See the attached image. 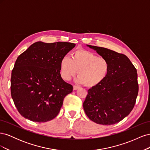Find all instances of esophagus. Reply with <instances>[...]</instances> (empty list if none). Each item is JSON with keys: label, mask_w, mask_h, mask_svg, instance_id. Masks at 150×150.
Wrapping results in <instances>:
<instances>
[{"label": "esophagus", "mask_w": 150, "mask_h": 150, "mask_svg": "<svg viewBox=\"0 0 150 150\" xmlns=\"http://www.w3.org/2000/svg\"><path fill=\"white\" fill-rule=\"evenodd\" d=\"M79 89V86H73V89L74 90H77V89Z\"/></svg>", "instance_id": "obj_1"}]
</instances>
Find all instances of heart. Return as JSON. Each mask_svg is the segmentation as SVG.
Here are the masks:
<instances>
[{"label":"heart","mask_w":150,"mask_h":150,"mask_svg":"<svg viewBox=\"0 0 150 150\" xmlns=\"http://www.w3.org/2000/svg\"><path fill=\"white\" fill-rule=\"evenodd\" d=\"M110 71V63L107 58L84 49L76 50L70 59L64 57L60 62V74L63 79L69 81L78 72L77 81L88 88L103 83Z\"/></svg>","instance_id":"b5f03b06"}]
</instances>
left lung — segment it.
Wrapping results in <instances>:
<instances>
[{"label": "left lung", "instance_id": "1", "mask_svg": "<svg viewBox=\"0 0 150 150\" xmlns=\"http://www.w3.org/2000/svg\"><path fill=\"white\" fill-rule=\"evenodd\" d=\"M110 63V71L103 83L88 90L83 108L89 118L98 124L111 125L128 116L138 94L137 71L123 54L87 45Z\"/></svg>", "mask_w": 150, "mask_h": 150}]
</instances>
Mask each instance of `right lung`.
Here are the masks:
<instances>
[{
	"label": "right lung",
	"mask_w": 150,
	"mask_h": 150,
	"mask_svg": "<svg viewBox=\"0 0 150 150\" xmlns=\"http://www.w3.org/2000/svg\"><path fill=\"white\" fill-rule=\"evenodd\" d=\"M76 44L36 42L17 57L12 71L11 96L20 114L34 122L56 117L73 87L63 80L60 62Z\"/></svg>",
	"instance_id": "obj_1"
}]
</instances>
